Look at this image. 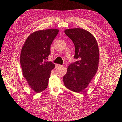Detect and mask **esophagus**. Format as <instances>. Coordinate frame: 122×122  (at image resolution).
Returning a JSON list of instances; mask_svg holds the SVG:
<instances>
[{
	"label": "esophagus",
	"instance_id": "esophagus-1",
	"mask_svg": "<svg viewBox=\"0 0 122 122\" xmlns=\"http://www.w3.org/2000/svg\"><path fill=\"white\" fill-rule=\"evenodd\" d=\"M56 67H62V66L61 65H59V64H56Z\"/></svg>",
	"mask_w": 122,
	"mask_h": 122
}]
</instances>
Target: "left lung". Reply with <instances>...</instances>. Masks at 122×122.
Returning <instances> with one entry per match:
<instances>
[{
	"label": "left lung",
	"mask_w": 122,
	"mask_h": 122,
	"mask_svg": "<svg viewBox=\"0 0 122 122\" xmlns=\"http://www.w3.org/2000/svg\"><path fill=\"white\" fill-rule=\"evenodd\" d=\"M65 33L74 43V58L78 61L68 66L63 81L66 88L80 92L86 88L98 71V45L95 36L82 28L66 29Z\"/></svg>",
	"instance_id": "8db88e82"
}]
</instances>
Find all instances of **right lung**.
<instances>
[{
  "label": "right lung",
  "mask_w": 122,
  "mask_h": 122,
  "mask_svg": "<svg viewBox=\"0 0 122 122\" xmlns=\"http://www.w3.org/2000/svg\"><path fill=\"white\" fill-rule=\"evenodd\" d=\"M58 31L51 28L33 32L22 46L20 57L22 75L29 86L36 93L46 89L51 71L55 67L52 62L46 61Z\"/></svg>",
  "instance_id": "obj_1"
}]
</instances>
